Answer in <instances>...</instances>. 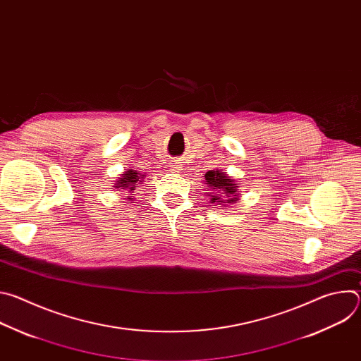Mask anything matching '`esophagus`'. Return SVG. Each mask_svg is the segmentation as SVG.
<instances>
[{"label": "esophagus", "instance_id": "esophagus-1", "mask_svg": "<svg viewBox=\"0 0 361 361\" xmlns=\"http://www.w3.org/2000/svg\"><path fill=\"white\" fill-rule=\"evenodd\" d=\"M176 169H177V167H176Z\"/></svg>", "mask_w": 361, "mask_h": 361}]
</instances>
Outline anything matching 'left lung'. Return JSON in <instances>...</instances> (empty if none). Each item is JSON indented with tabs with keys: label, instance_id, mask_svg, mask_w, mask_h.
<instances>
[{
	"label": "left lung",
	"instance_id": "left-lung-1",
	"mask_svg": "<svg viewBox=\"0 0 361 361\" xmlns=\"http://www.w3.org/2000/svg\"><path fill=\"white\" fill-rule=\"evenodd\" d=\"M205 177V184H207L213 192H210L212 197V202H217V205H221V202L227 204H233L237 201V184L234 183L233 178H230L228 176H226L221 171H216V170H210L207 174L204 176ZM226 197L224 202L221 201V197Z\"/></svg>",
	"mask_w": 361,
	"mask_h": 361
}]
</instances>
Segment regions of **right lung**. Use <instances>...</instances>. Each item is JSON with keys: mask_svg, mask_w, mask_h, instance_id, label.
Instances as JSON below:
<instances>
[{"mask_svg": "<svg viewBox=\"0 0 361 361\" xmlns=\"http://www.w3.org/2000/svg\"><path fill=\"white\" fill-rule=\"evenodd\" d=\"M141 178H144V176H141L138 171H135V170H128L126 174H123L121 176V178L116 183V187L117 188H128L130 191H133V190H135V187L137 185H134V184H137L138 181H141Z\"/></svg>", "mask_w": 361, "mask_h": 361, "instance_id": "1", "label": "right lung"}]
</instances>
